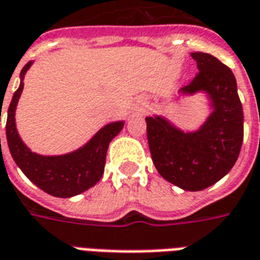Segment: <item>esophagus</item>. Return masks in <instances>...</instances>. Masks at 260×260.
Returning a JSON list of instances; mask_svg holds the SVG:
<instances>
[{"label": "esophagus", "mask_w": 260, "mask_h": 260, "mask_svg": "<svg viewBox=\"0 0 260 260\" xmlns=\"http://www.w3.org/2000/svg\"><path fill=\"white\" fill-rule=\"evenodd\" d=\"M147 108H148L147 102L143 101V100H138L136 102V105H134V111H136V113H144V112L147 111Z\"/></svg>", "instance_id": "esophagus-1"}]
</instances>
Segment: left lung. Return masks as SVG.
Wrapping results in <instances>:
<instances>
[{
    "instance_id": "1",
    "label": "left lung",
    "mask_w": 260,
    "mask_h": 260,
    "mask_svg": "<svg viewBox=\"0 0 260 260\" xmlns=\"http://www.w3.org/2000/svg\"><path fill=\"white\" fill-rule=\"evenodd\" d=\"M198 73L180 92L204 91L212 113L185 133L162 116L145 117L153 165L159 174L185 191H201L223 179L236 164L244 138V113L230 68L206 52H192Z\"/></svg>"
}]
</instances>
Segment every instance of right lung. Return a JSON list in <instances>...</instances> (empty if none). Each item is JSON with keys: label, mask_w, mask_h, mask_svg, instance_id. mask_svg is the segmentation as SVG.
I'll return each instance as SVG.
<instances>
[{"label": "right lung", "mask_w": 260, "mask_h": 260, "mask_svg": "<svg viewBox=\"0 0 260 260\" xmlns=\"http://www.w3.org/2000/svg\"><path fill=\"white\" fill-rule=\"evenodd\" d=\"M31 63H26L20 72V86L9 104L5 126L9 151L19 169L39 188L58 198H70L84 192L100 181L104 174L109 143L120 133L124 122L104 126L84 147L66 155L44 156L31 152L19 137L15 123V111L23 91L24 75Z\"/></svg>", "instance_id": "right-lung-1"}]
</instances>
